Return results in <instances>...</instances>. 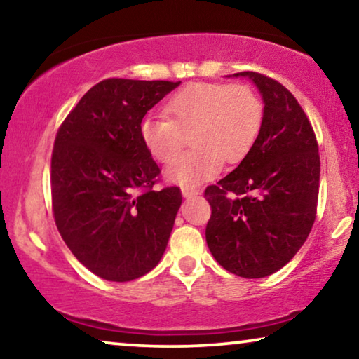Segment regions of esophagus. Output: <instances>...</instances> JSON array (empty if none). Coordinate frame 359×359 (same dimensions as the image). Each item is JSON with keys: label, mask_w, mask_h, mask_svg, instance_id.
<instances>
[{"label": "esophagus", "mask_w": 359, "mask_h": 359, "mask_svg": "<svg viewBox=\"0 0 359 359\" xmlns=\"http://www.w3.org/2000/svg\"><path fill=\"white\" fill-rule=\"evenodd\" d=\"M181 194H183V198H193V196H198L199 194V189L181 188Z\"/></svg>", "instance_id": "34e87169"}]
</instances>
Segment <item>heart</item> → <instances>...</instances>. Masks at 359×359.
<instances>
[{"instance_id": "heart-1", "label": "heart", "mask_w": 359, "mask_h": 359, "mask_svg": "<svg viewBox=\"0 0 359 359\" xmlns=\"http://www.w3.org/2000/svg\"><path fill=\"white\" fill-rule=\"evenodd\" d=\"M163 112L166 119L145 117L140 122V140L151 158L170 163L189 135L194 150L165 171L170 183L186 188L212 180L222 161H242L263 124V102L247 85L191 83L165 102Z\"/></svg>"}]
</instances>
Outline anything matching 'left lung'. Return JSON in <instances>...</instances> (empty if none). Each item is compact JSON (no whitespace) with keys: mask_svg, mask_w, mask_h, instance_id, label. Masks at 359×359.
<instances>
[{"mask_svg":"<svg viewBox=\"0 0 359 359\" xmlns=\"http://www.w3.org/2000/svg\"><path fill=\"white\" fill-rule=\"evenodd\" d=\"M232 76L257 86L263 124L237 168L205 189L212 208L205 242L220 266L257 279L291 262L311 233L320 156L306 112L281 83L255 72Z\"/></svg>","mask_w":359,"mask_h":359,"instance_id":"left-lung-1","label":"left lung"}]
</instances>
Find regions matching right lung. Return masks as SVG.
<instances>
[{"label":"right lung","instance_id":"add662e5","mask_svg":"<svg viewBox=\"0 0 359 359\" xmlns=\"http://www.w3.org/2000/svg\"><path fill=\"white\" fill-rule=\"evenodd\" d=\"M181 81L109 78L81 97L52 154L58 232L78 262L106 281L126 283L163 257L181 191H154L158 165L140 140L147 111Z\"/></svg>","mask_w":359,"mask_h":359}]
</instances>
